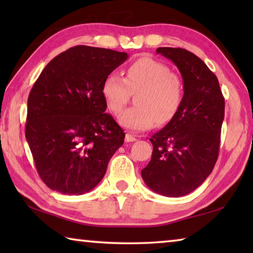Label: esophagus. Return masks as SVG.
Wrapping results in <instances>:
<instances>
[{"mask_svg":"<svg viewBox=\"0 0 253 253\" xmlns=\"http://www.w3.org/2000/svg\"><path fill=\"white\" fill-rule=\"evenodd\" d=\"M136 140V137L134 135H130V134H126L125 137V142L127 143H130V142H135Z\"/></svg>","mask_w":253,"mask_h":253,"instance_id":"34e87169","label":"esophagus"}]
</instances>
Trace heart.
Returning <instances> with one entry per match:
<instances>
[{"label": "heart", "mask_w": 253, "mask_h": 253, "mask_svg": "<svg viewBox=\"0 0 253 253\" xmlns=\"http://www.w3.org/2000/svg\"><path fill=\"white\" fill-rule=\"evenodd\" d=\"M135 95L136 106L118 116V122L127 129L140 131L155 125L157 121L166 123L174 117L182 105L184 84L181 76L158 60L144 57L130 63L123 78L110 72L101 84V96L114 113H119L126 105L129 90Z\"/></svg>", "instance_id": "1"}]
</instances>
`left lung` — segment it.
<instances>
[{
  "instance_id": "left-lung-1",
  "label": "left lung",
  "mask_w": 253,
  "mask_h": 253,
  "mask_svg": "<svg viewBox=\"0 0 253 253\" xmlns=\"http://www.w3.org/2000/svg\"><path fill=\"white\" fill-rule=\"evenodd\" d=\"M181 72L184 97L177 113L149 139L152 158L142 177L152 191L169 198L193 192L213 170L220 149L224 98L216 76L194 53L158 48Z\"/></svg>"
}]
</instances>
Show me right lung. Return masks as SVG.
Returning <instances> with one entry per match:
<instances>
[{"mask_svg": "<svg viewBox=\"0 0 253 253\" xmlns=\"http://www.w3.org/2000/svg\"><path fill=\"white\" fill-rule=\"evenodd\" d=\"M126 52L77 45L45 66L28 98L25 138L38 174L61 194L80 195L98 185L125 132L101 96L105 77Z\"/></svg>", "mask_w": 253, "mask_h": 253, "instance_id": "1", "label": "right lung"}]
</instances>
